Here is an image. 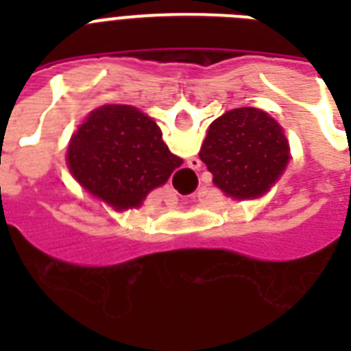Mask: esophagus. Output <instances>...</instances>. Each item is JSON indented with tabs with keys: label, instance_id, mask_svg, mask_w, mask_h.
<instances>
[{
	"label": "esophagus",
	"instance_id": "esophagus-1",
	"mask_svg": "<svg viewBox=\"0 0 351 351\" xmlns=\"http://www.w3.org/2000/svg\"><path fill=\"white\" fill-rule=\"evenodd\" d=\"M189 167H191L193 171H198L200 167H202V162H200L198 158H191L189 160Z\"/></svg>",
	"mask_w": 351,
	"mask_h": 351
}]
</instances>
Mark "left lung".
Wrapping results in <instances>:
<instances>
[{"instance_id": "left-lung-1", "label": "left lung", "mask_w": 351, "mask_h": 351, "mask_svg": "<svg viewBox=\"0 0 351 351\" xmlns=\"http://www.w3.org/2000/svg\"><path fill=\"white\" fill-rule=\"evenodd\" d=\"M220 191L237 200L262 197L289 162L288 138L256 107L224 112L209 125L198 153Z\"/></svg>"}]
</instances>
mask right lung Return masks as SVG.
<instances>
[{
  "label": "right lung",
  "mask_w": 351,
  "mask_h": 351,
  "mask_svg": "<svg viewBox=\"0 0 351 351\" xmlns=\"http://www.w3.org/2000/svg\"><path fill=\"white\" fill-rule=\"evenodd\" d=\"M67 165L89 193L117 209L140 208L164 186L182 158L169 151L162 131L131 106H101L71 136Z\"/></svg>",
  "instance_id": "right-lung-1"
}]
</instances>
